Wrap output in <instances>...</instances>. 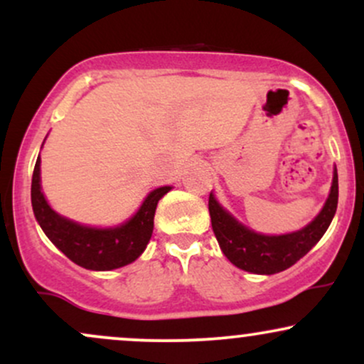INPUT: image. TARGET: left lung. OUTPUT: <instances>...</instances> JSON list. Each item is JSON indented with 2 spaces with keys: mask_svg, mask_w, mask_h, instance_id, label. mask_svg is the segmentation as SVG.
Returning <instances> with one entry per match:
<instances>
[{
  "mask_svg": "<svg viewBox=\"0 0 364 364\" xmlns=\"http://www.w3.org/2000/svg\"><path fill=\"white\" fill-rule=\"evenodd\" d=\"M339 198L337 171H333V181L330 195L316 219L298 232L282 236H265L250 231L241 225L215 202L214 195L208 196L212 229L219 241L220 250L228 260L237 269L253 274H277L289 269L299 258H303L320 241L332 223Z\"/></svg>",
  "mask_w": 364,
  "mask_h": 364,
  "instance_id": "8db88e82",
  "label": "left lung"
}]
</instances>
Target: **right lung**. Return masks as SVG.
<instances>
[{"label":"right lung","instance_id":"1","mask_svg":"<svg viewBox=\"0 0 364 364\" xmlns=\"http://www.w3.org/2000/svg\"><path fill=\"white\" fill-rule=\"evenodd\" d=\"M39 166L41 157H37L31 190L34 215L46 236L70 260L89 270H111L135 262L144 253L152 236L157 202L168 193L171 186L154 190L141 203L140 210L119 228L95 229L72 223L48 205L41 191Z\"/></svg>","mask_w":364,"mask_h":364}]
</instances>
